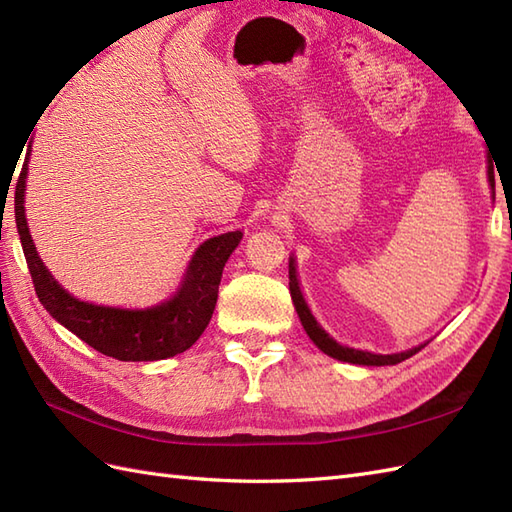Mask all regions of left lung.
Wrapping results in <instances>:
<instances>
[{
	"label": "left lung",
	"mask_w": 512,
	"mask_h": 512,
	"mask_svg": "<svg viewBox=\"0 0 512 512\" xmlns=\"http://www.w3.org/2000/svg\"><path fill=\"white\" fill-rule=\"evenodd\" d=\"M489 181L493 185V172H491V165H489ZM290 294H292V301H294V310L299 314L301 323L307 331V336L314 340L316 347L331 355V358L342 360V362H351V364H364V366H388V364H399L403 360L412 358L414 353H419L425 344L421 347H414L410 351H403V353H392V355H375V353H368V351H358V349H349V347H342L334 338H329L325 334V329H320V325L316 323V318L312 316L310 307H307L301 288H299V279H296V268H294V259L290 257Z\"/></svg>",
	"instance_id": "8db88e82"
}]
</instances>
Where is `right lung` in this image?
I'll list each match as a JSON object with an SVG mask.
<instances>
[{
  "label": "right lung",
  "instance_id": "1",
  "mask_svg": "<svg viewBox=\"0 0 512 512\" xmlns=\"http://www.w3.org/2000/svg\"><path fill=\"white\" fill-rule=\"evenodd\" d=\"M28 154L17 178L15 220L34 290L45 310L89 347L122 362L165 360L192 347L216 310L222 268L240 244L242 231L211 237L200 244L181 290L161 305L148 310H120L78 301L47 272L30 237L23 209Z\"/></svg>",
  "mask_w": 512,
  "mask_h": 512
}]
</instances>
